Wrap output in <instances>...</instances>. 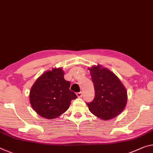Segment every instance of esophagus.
I'll return each mask as SVG.
<instances>
[{
    "label": "esophagus",
    "mask_w": 153,
    "mask_h": 153,
    "mask_svg": "<svg viewBox=\"0 0 153 153\" xmlns=\"http://www.w3.org/2000/svg\"><path fill=\"white\" fill-rule=\"evenodd\" d=\"M76 95L77 97H82V92H79V93H76Z\"/></svg>",
    "instance_id": "34e87169"
}]
</instances>
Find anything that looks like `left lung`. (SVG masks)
Segmentation results:
<instances>
[{
  "label": "left lung",
  "mask_w": 153,
  "mask_h": 153,
  "mask_svg": "<svg viewBox=\"0 0 153 153\" xmlns=\"http://www.w3.org/2000/svg\"><path fill=\"white\" fill-rule=\"evenodd\" d=\"M88 69L94 88V99L86 103L89 110L102 120L116 117L127 104V90L118 77L107 68L98 65Z\"/></svg>",
  "instance_id": "obj_1"
}]
</instances>
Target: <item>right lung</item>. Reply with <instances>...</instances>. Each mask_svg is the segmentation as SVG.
<instances>
[{"mask_svg": "<svg viewBox=\"0 0 153 153\" xmlns=\"http://www.w3.org/2000/svg\"><path fill=\"white\" fill-rule=\"evenodd\" d=\"M70 82L64 78L62 68H54L43 74L31 87L29 98L39 115L54 119L66 111L77 95L70 91Z\"/></svg>", "mask_w": 153, "mask_h": 153, "instance_id": "1", "label": "right lung"}]
</instances>
